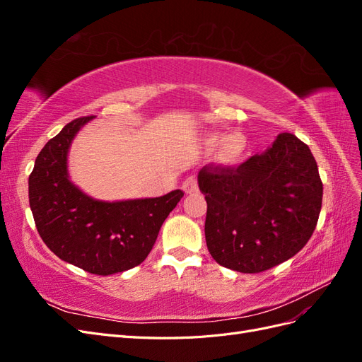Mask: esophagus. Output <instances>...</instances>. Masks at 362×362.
Wrapping results in <instances>:
<instances>
[{
    "instance_id": "1",
    "label": "esophagus",
    "mask_w": 362,
    "mask_h": 362,
    "mask_svg": "<svg viewBox=\"0 0 362 362\" xmlns=\"http://www.w3.org/2000/svg\"><path fill=\"white\" fill-rule=\"evenodd\" d=\"M182 190L187 193V194H192V193H196L199 190L198 187V178L194 177V175H192V177H189L187 180H185L182 182Z\"/></svg>"
}]
</instances>
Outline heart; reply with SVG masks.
<instances>
[{"label": "heart", "instance_id": "1", "mask_svg": "<svg viewBox=\"0 0 362 362\" xmlns=\"http://www.w3.org/2000/svg\"><path fill=\"white\" fill-rule=\"evenodd\" d=\"M222 141L221 152H218V157H221L222 161L225 163H235L240 160V157L243 156V152L246 149V140L243 136L238 134H231L222 139L221 136H213L210 139V144H218Z\"/></svg>", "mask_w": 362, "mask_h": 362}]
</instances>
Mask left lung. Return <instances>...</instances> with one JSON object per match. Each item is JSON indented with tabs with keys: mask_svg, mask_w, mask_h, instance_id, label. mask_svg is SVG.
Masks as SVG:
<instances>
[{
	"mask_svg": "<svg viewBox=\"0 0 362 362\" xmlns=\"http://www.w3.org/2000/svg\"><path fill=\"white\" fill-rule=\"evenodd\" d=\"M198 182L206 201V247L231 270L259 273L287 261L319 221V169L308 145L290 133L240 166L206 164Z\"/></svg>",
	"mask_w": 362,
	"mask_h": 362,
	"instance_id": "1",
	"label": "left lung"
}]
</instances>
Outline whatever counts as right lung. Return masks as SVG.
Segmentation results:
<instances>
[{
    "label": "right lung",
    "mask_w": 362,
    "mask_h": 362,
    "mask_svg": "<svg viewBox=\"0 0 362 362\" xmlns=\"http://www.w3.org/2000/svg\"><path fill=\"white\" fill-rule=\"evenodd\" d=\"M92 119L72 120L43 146L30 173L28 198L43 243L69 264L107 276L145 261L184 192L103 202L75 187L68 177V151L75 134Z\"/></svg>",
    "instance_id": "obj_1"
}]
</instances>
